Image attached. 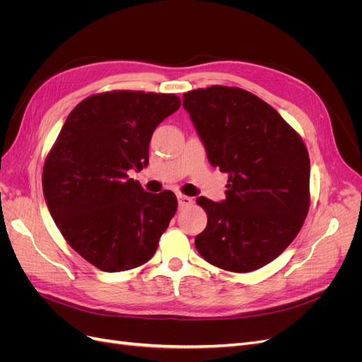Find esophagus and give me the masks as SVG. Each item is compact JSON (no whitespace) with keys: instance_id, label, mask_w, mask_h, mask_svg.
<instances>
[{"instance_id":"1","label":"esophagus","mask_w":362,"mask_h":362,"mask_svg":"<svg viewBox=\"0 0 362 362\" xmlns=\"http://www.w3.org/2000/svg\"><path fill=\"white\" fill-rule=\"evenodd\" d=\"M192 204H193V199L189 198V196L178 194V205H180L181 210H182V208H185V206H190Z\"/></svg>"}]
</instances>
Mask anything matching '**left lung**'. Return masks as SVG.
<instances>
[{
  "instance_id": "left-lung-1",
  "label": "left lung",
  "mask_w": 362,
  "mask_h": 362,
  "mask_svg": "<svg viewBox=\"0 0 362 362\" xmlns=\"http://www.w3.org/2000/svg\"><path fill=\"white\" fill-rule=\"evenodd\" d=\"M208 161L228 173L226 199H196L206 216L194 246L210 264L237 273L279 257L310 210V156L300 136L258 96L211 86L182 95Z\"/></svg>"
}]
</instances>
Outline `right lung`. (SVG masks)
<instances>
[{
  "label": "right lung",
  "mask_w": 362,
  "mask_h": 362,
  "mask_svg": "<svg viewBox=\"0 0 362 362\" xmlns=\"http://www.w3.org/2000/svg\"><path fill=\"white\" fill-rule=\"evenodd\" d=\"M180 105L173 93L92 95L69 113L47 156L48 210L71 247L100 270L145 264L177 213L173 192L148 193L128 172L146 168L152 133Z\"/></svg>",
  "instance_id": "right-lung-1"
}]
</instances>
